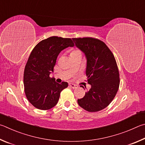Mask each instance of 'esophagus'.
<instances>
[{
	"instance_id": "34e87169",
	"label": "esophagus",
	"mask_w": 145,
	"mask_h": 145,
	"mask_svg": "<svg viewBox=\"0 0 145 145\" xmlns=\"http://www.w3.org/2000/svg\"><path fill=\"white\" fill-rule=\"evenodd\" d=\"M69 87H71L72 88H78V85L73 84V83H69Z\"/></svg>"
}]
</instances>
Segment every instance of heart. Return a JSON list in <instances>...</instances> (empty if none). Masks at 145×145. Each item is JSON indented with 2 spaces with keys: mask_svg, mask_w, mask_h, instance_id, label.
Instances as JSON below:
<instances>
[{
  "mask_svg": "<svg viewBox=\"0 0 145 145\" xmlns=\"http://www.w3.org/2000/svg\"><path fill=\"white\" fill-rule=\"evenodd\" d=\"M78 52H80L79 51H78V50H74V51H73V52L71 53H78Z\"/></svg>",
  "mask_w": 145,
  "mask_h": 145,
  "instance_id": "obj_1",
  "label": "heart"
}]
</instances>
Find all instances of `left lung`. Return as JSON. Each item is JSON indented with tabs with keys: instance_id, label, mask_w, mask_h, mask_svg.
<instances>
[{
	"instance_id": "obj_1",
	"label": "left lung",
	"mask_w": 145,
	"mask_h": 145,
	"mask_svg": "<svg viewBox=\"0 0 145 145\" xmlns=\"http://www.w3.org/2000/svg\"><path fill=\"white\" fill-rule=\"evenodd\" d=\"M87 60L86 75L91 88L78 99L80 106L89 112L103 110L118 92L120 79L114 55L104 42L92 37L72 38Z\"/></svg>"
}]
</instances>
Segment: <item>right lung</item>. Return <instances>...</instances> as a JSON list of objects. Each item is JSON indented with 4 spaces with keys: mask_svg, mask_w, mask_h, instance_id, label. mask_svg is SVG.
<instances>
[{
    "mask_svg": "<svg viewBox=\"0 0 145 145\" xmlns=\"http://www.w3.org/2000/svg\"><path fill=\"white\" fill-rule=\"evenodd\" d=\"M73 46L70 38L52 36L41 40L32 51L25 67L24 83L27 99L35 108L47 110L54 107L60 92L68 87L67 82L58 83L50 74L61 51Z\"/></svg>",
    "mask_w": 145,
    "mask_h": 145,
    "instance_id": "add662e5",
    "label": "right lung"
}]
</instances>
